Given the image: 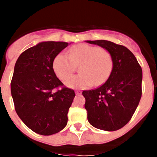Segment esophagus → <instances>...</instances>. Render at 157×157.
I'll use <instances>...</instances> for the list:
<instances>
[{
  "label": "esophagus",
  "instance_id": "obj_1",
  "mask_svg": "<svg viewBox=\"0 0 157 157\" xmlns=\"http://www.w3.org/2000/svg\"><path fill=\"white\" fill-rule=\"evenodd\" d=\"M81 91H80V90H76L75 91V94H77V95H79V94H81Z\"/></svg>",
  "mask_w": 157,
  "mask_h": 157
}]
</instances>
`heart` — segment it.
Returning a JSON list of instances; mask_svg holds the SVG:
<instances>
[{"instance_id": "obj_1", "label": "heart", "mask_w": 157, "mask_h": 157, "mask_svg": "<svg viewBox=\"0 0 157 157\" xmlns=\"http://www.w3.org/2000/svg\"><path fill=\"white\" fill-rule=\"evenodd\" d=\"M79 66L80 74L68 78ZM52 68L59 79L68 78L64 84L69 88H88L105 82L113 69V58L106 49L79 44L69 49L68 55L59 52L52 62Z\"/></svg>"}]
</instances>
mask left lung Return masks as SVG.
<instances>
[{"label":"left lung","mask_w":157,"mask_h":157,"mask_svg":"<svg viewBox=\"0 0 157 157\" xmlns=\"http://www.w3.org/2000/svg\"><path fill=\"white\" fill-rule=\"evenodd\" d=\"M86 42L105 48L113 58L108 80L98 88L82 92L88 121L100 130H120L130 121L141 100V67L127 47L106 40Z\"/></svg>","instance_id":"1"}]
</instances>
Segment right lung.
Masks as SVG:
<instances>
[{
    "mask_svg": "<svg viewBox=\"0 0 157 157\" xmlns=\"http://www.w3.org/2000/svg\"><path fill=\"white\" fill-rule=\"evenodd\" d=\"M68 45L63 41H43L27 48L14 67L11 93L15 109L22 121L34 132L51 135L63 130L75 91L63 86L56 77L52 62ZM61 87L55 92L54 89Z\"/></svg>",
    "mask_w": 157,
    "mask_h": 157,
    "instance_id": "1",
    "label": "right lung"
}]
</instances>
